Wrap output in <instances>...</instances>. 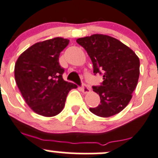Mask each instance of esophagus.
<instances>
[{"label": "esophagus", "mask_w": 158, "mask_h": 158, "mask_svg": "<svg viewBox=\"0 0 158 158\" xmlns=\"http://www.w3.org/2000/svg\"><path fill=\"white\" fill-rule=\"evenodd\" d=\"M82 92L85 93V94H87V93L90 92L91 90H90V89H89V88L86 85L84 84L82 87Z\"/></svg>", "instance_id": "obj_1"}]
</instances>
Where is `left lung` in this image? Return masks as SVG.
Returning a JSON list of instances; mask_svg holds the SVG:
<instances>
[{"mask_svg":"<svg viewBox=\"0 0 158 158\" xmlns=\"http://www.w3.org/2000/svg\"><path fill=\"white\" fill-rule=\"evenodd\" d=\"M76 42L90 57L94 73H104L100 86H93L101 104L90 111L101 117L119 114L132 98L139 77L140 61L135 53L118 39L106 35L94 34L80 38Z\"/></svg>","mask_w":158,"mask_h":158,"instance_id":"8db88e82","label":"left lung"}]
</instances>
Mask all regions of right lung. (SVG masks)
Returning a JSON list of instances; mask_svg holds the SVG:
<instances>
[{"instance_id": "1", "label": "right lung", "mask_w": 158, "mask_h": 158, "mask_svg": "<svg viewBox=\"0 0 158 158\" xmlns=\"http://www.w3.org/2000/svg\"><path fill=\"white\" fill-rule=\"evenodd\" d=\"M69 40L57 37L35 43L16 60L14 76L26 104L36 114L51 117L64 109L68 93L77 85L63 79L59 64Z\"/></svg>"}]
</instances>
